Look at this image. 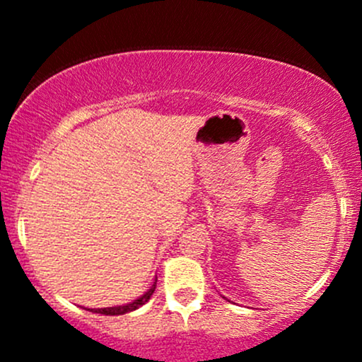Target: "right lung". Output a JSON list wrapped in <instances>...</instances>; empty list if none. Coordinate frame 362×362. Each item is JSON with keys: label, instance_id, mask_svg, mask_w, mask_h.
Listing matches in <instances>:
<instances>
[{"label": "right lung", "instance_id": "1", "mask_svg": "<svg viewBox=\"0 0 362 362\" xmlns=\"http://www.w3.org/2000/svg\"><path fill=\"white\" fill-rule=\"evenodd\" d=\"M156 282H158V276H156ZM156 282L152 284V287L147 291V293L141 294L140 298L134 299V301L127 303V305L108 306V308H87V310H89V312H94V313H101V315H124V313H127V312H133V310L144 306L145 303L152 298V294H154V291H156Z\"/></svg>", "mask_w": 362, "mask_h": 362}]
</instances>
